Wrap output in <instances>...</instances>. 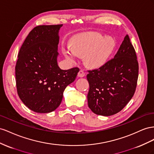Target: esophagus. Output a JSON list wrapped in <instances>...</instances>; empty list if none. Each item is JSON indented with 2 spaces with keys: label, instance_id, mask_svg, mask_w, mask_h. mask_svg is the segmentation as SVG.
Listing matches in <instances>:
<instances>
[{
  "label": "esophagus",
  "instance_id": "esophagus-1",
  "mask_svg": "<svg viewBox=\"0 0 154 154\" xmlns=\"http://www.w3.org/2000/svg\"><path fill=\"white\" fill-rule=\"evenodd\" d=\"M85 72L83 71V70L81 69L80 71L79 72V73H78V77H85Z\"/></svg>",
  "mask_w": 154,
  "mask_h": 154
}]
</instances>
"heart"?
<instances>
[{
    "mask_svg": "<svg viewBox=\"0 0 154 154\" xmlns=\"http://www.w3.org/2000/svg\"><path fill=\"white\" fill-rule=\"evenodd\" d=\"M115 42L112 38H103L97 33L84 34L75 39L72 48L66 47L63 54L69 61L75 62L79 55H85L86 63L90 66L97 67L103 64L112 53Z\"/></svg>",
    "mask_w": 154,
    "mask_h": 154,
    "instance_id": "b5f03b06",
    "label": "heart"
}]
</instances>
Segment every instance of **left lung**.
<instances>
[{"label": "left lung", "instance_id": "obj_1", "mask_svg": "<svg viewBox=\"0 0 154 154\" xmlns=\"http://www.w3.org/2000/svg\"><path fill=\"white\" fill-rule=\"evenodd\" d=\"M139 64L126 35L114 57L97 69L89 70L88 104L97 115L109 116L125 108L137 86Z\"/></svg>", "mask_w": 154, "mask_h": 154}]
</instances>
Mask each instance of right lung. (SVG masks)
Masks as SVG:
<instances>
[{"mask_svg":"<svg viewBox=\"0 0 154 154\" xmlns=\"http://www.w3.org/2000/svg\"><path fill=\"white\" fill-rule=\"evenodd\" d=\"M62 26L35 27L19 52L15 66L17 93L35 112L49 113L57 108L65 88L79 72L77 67L63 70L58 66L59 32Z\"/></svg>","mask_w":154,"mask_h":154,"instance_id":"add662e5","label":"right lung"}]
</instances>
